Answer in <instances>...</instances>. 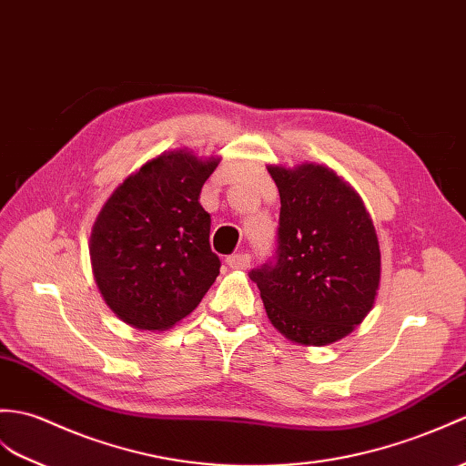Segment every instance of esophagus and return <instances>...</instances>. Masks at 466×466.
<instances>
[{"instance_id": "1", "label": "esophagus", "mask_w": 466, "mask_h": 466, "mask_svg": "<svg viewBox=\"0 0 466 466\" xmlns=\"http://www.w3.org/2000/svg\"><path fill=\"white\" fill-rule=\"evenodd\" d=\"M252 262V256L250 254H232L226 258V264H228L232 269H246Z\"/></svg>"}]
</instances>
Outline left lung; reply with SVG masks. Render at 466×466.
<instances>
[{"label":"left lung","instance_id":"1","mask_svg":"<svg viewBox=\"0 0 466 466\" xmlns=\"http://www.w3.org/2000/svg\"><path fill=\"white\" fill-rule=\"evenodd\" d=\"M279 190L274 256L252 269L274 328L301 345L345 338L373 308L381 254L361 198L333 170L269 167Z\"/></svg>","mask_w":466,"mask_h":466}]
</instances>
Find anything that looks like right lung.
I'll use <instances>...</instances> for the list:
<instances>
[{"label": "right lung", "instance_id": "obj_1", "mask_svg": "<svg viewBox=\"0 0 466 466\" xmlns=\"http://www.w3.org/2000/svg\"><path fill=\"white\" fill-rule=\"evenodd\" d=\"M218 160L165 153L118 187L96 216L91 262L96 286L118 318L162 331L187 318L220 274L210 248L204 182Z\"/></svg>", "mask_w": 466, "mask_h": 466}]
</instances>
